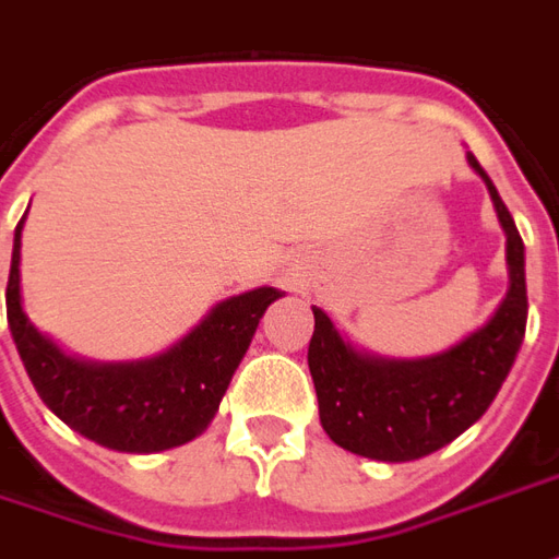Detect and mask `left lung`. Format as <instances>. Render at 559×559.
Instances as JSON below:
<instances>
[{
    "mask_svg": "<svg viewBox=\"0 0 559 559\" xmlns=\"http://www.w3.org/2000/svg\"><path fill=\"white\" fill-rule=\"evenodd\" d=\"M493 199L506 233L509 290L490 320L442 354L390 360L350 345L326 311H314L308 369L314 378L320 427L350 454L408 463L451 444L497 400L526 333L524 241L497 187L466 154Z\"/></svg>",
    "mask_w": 559,
    "mask_h": 559,
    "instance_id": "obj_1",
    "label": "left lung"
}]
</instances>
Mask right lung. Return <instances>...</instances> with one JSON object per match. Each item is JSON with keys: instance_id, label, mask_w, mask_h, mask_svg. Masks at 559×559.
<instances>
[{"instance_id": "obj_1", "label": "right lung", "mask_w": 559, "mask_h": 559, "mask_svg": "<svg viewBox=\"0 0 559 559\" xmlns=\"http://www.w3.org/2000/svg\"><path fill=\"white\" fill-rule=\"evenodd\" d=\"M23 221L26 214L14 229L11 251L8 330L41 402L84 439L123 454L169 451L202 436L217 415L260 318L284 293L257 287L229 296L157 357L130 362L81 360L66 354L23 311Z\"/></svg>"}]
</instances>
